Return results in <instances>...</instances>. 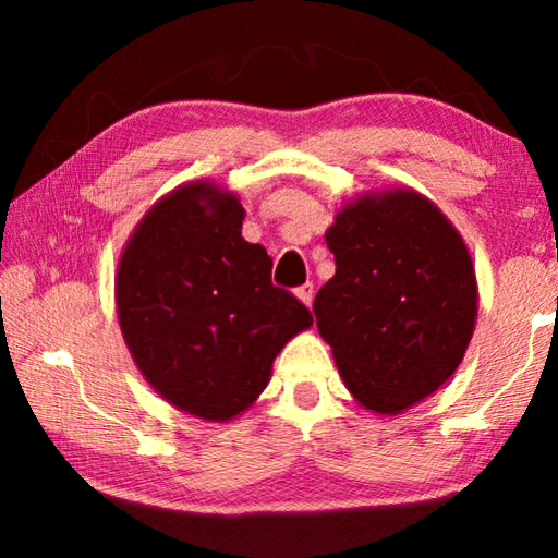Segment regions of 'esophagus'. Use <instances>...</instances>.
<instances>
[{"instance_id": "34e87169", "label": "esophagus", "mask_w": 558, "mask_h": 558, "mask_svg": "<svg viewBox=\"0 0 558 558\" xmlns=\"http://www.w3.org/2000/svg\"><path fill=\"white\" fill-rule=\"evenodd\" d=\"M295 292H298V298L305 302L307 307L313 305V298H315V286H313V282H305V286H300Z\"/></svg>"}]
</instances>
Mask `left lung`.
Masks as SVG:
<instances>
[{
  "label": "left lung",
  "mask_w": 558,
  "mask_h": 558,
  "mask_svg": "<svg viewBox=\"0 0 558 558\" xmlns=\"http://www.w3.org/2000/svg\"><path fill=\"white\" fill-rule=\"evenodd\" d=\"M337 272L315 298L317 329L354 399L399 413L458 369L477 315L465 243L411 189L364 196L327 231Z\"/></svg>",
  "instance_id": "1"
}]
</instances>
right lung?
Segmentation results:
<instances>
[{
  "instance_id": "add662e5",
  "label": "right lung",
  "mask_w": 558,
  "mask_h": 558,
  "mask_svg": "<svg viewBox=\"0 0 558 558\" xmlns=\"http://www.w3.org/2000/svg\"><path fill=\"white\" fill-rule=\"evenodd\" d=\"M243 206L196 182L165 196L132 233L116 298L145 379L177 409L229 421L266 389L272 359L313 313L272 286V258L243 241Z\"/></svg>"
}]
</instances>
